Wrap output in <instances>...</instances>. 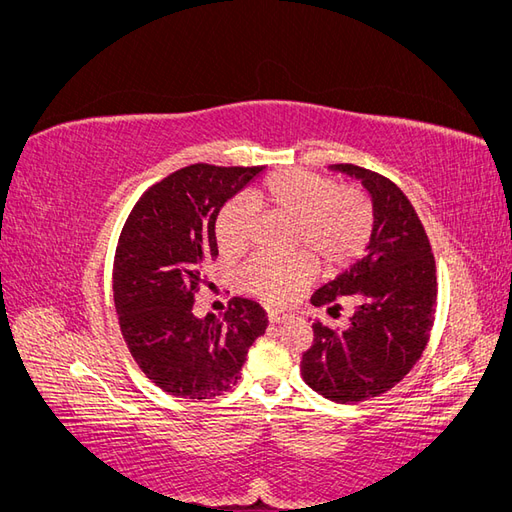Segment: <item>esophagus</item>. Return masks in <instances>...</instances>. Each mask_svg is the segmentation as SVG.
I'll list each match as a JSON object with an SVG mask.
<instances>
[{
  "mask_svg": "<svg viewBox=\"0 0 512 512\" xmlns=\"http://www.w3.org/2000/svg\"><path fill=\"white\" fill-rule=\"evenodd\" d=\"M294 318L292 312H286V309H271L269 312V322L271 324H282V322H290Z\"/></svg>",
  "mask_w": 512,
  "mask_h": 512,
  "instance_id": "34e87169",
  "label": "esophagus"
}]
</instances>
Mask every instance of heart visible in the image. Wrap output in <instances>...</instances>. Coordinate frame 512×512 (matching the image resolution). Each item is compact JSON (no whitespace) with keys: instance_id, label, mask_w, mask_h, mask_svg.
Segmentation results:
<instances>
[{"instance_id":"1","label":"heart","mask_w":512,"mask_h":512,"mask_svg":"<svg viewBox=\"0 0 512 512\" xmlns=\"http://www.w3.org/2000/svg\"><path fill=\"white\" fill-rule=\"evenodd\" d=\"M254 205L290 220V245L303 250L286 258L256 256L243 269V284L256 297L284 303L297 297L322 269H339L361 254L374 226L369 198L350 185L309 173L282 170L252 190ZM254 213L243 200H230L215 220V239L224 256L247 250L254 235ZM310 256L307 257L304 252Z\"/></svg>"}]
</instances>
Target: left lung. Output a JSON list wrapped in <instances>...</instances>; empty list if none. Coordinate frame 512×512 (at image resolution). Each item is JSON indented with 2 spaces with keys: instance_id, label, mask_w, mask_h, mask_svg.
<instances>
[{
  "instance_id": "left-lung-1",
  "label": "left lung",
  "mask_w": 512,
  "mask_h": 512,
  "mask_svg": "<svg viewBox=\"0 0 512 512\" xmlns=\"http://www.w3.org/2000/svg\"><path fill=\"white\" fill-rule=\"evenodd\" d=\"M359 179L371 196L374 228L365 256L312 294V305L335 316L352 301L348 329L314 322V344L301 376L337 404L378 397L404 380L421 359L436 314V260L418 215L393 181L354 164H331Z\"/></svg>"
}]
</instances>
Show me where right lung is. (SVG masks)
<instances>
[{"instance_id": "1", "label": "right lung", "mask_w": 512, "mask_h": 512, "mask_svg": "<svg viewBox=\"0 0 512 512\" xmlns=\"http://www.w3.org/2000/svg\"><path fill=\"white\" fill-rule=\"evenodd\" d=\"M265 166L192 164L149 188L121 230L113 294L123 339L162 391L211 399L230 391L267 312L235 299L218 316L194 314V292L218 258L215 220Z\"/></svg>"}]
</instances>
